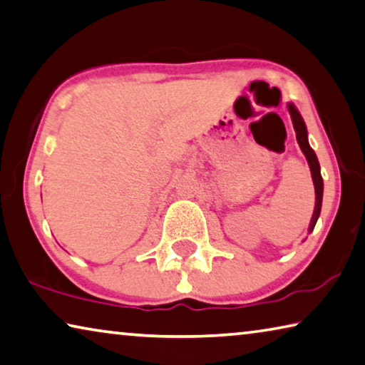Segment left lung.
<instances>
[{"instance_id":"obj_1","label":"left lung","mask_w":365,"mask_h":365,"mask_svg":"<svg viewBox=\"0 0 365 365\" xmlns=\"http://www.w3.org/2000/svg\"><path fill=\"white\" fill-rule=\"evenodd\" d=\"M289 113H291L292 123H294V130H296V136H297V143L302 153L305 154V158L309 160L310 170H312V178H314V185H315V210H314V216H312L310 221V227L309 230L312 232L317 224V219L320 216V210H322V198H323V178L320 173V164H318V159L314 153V149L310 148V144L307 141V128H305V123L300 113L297 112V108L289 103Z\"/></svg>"}]
</instances>
